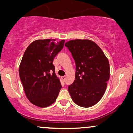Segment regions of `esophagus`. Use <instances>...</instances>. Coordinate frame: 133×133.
Wrapping results in <instances>:
<instances>
[{
  "label": "esophagus",
  "mask_w": 133,
  "mask_h": 133,
  "mask_svg": "<svg viewBox=\"0 0 133 133\" xmlns=\"http://www.w3.org/2000/svg\"><path fill=\"white\" fill-rule=\"evenodd\" d=\"M62 81L63 82H65V79H66V77H65V76H62Z\"/></svg>",
  "instance_id": "esophagus-1"
}]
</instances>
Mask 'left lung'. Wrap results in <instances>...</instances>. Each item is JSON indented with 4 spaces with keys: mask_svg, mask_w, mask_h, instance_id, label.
<instances>
[{
    "mask_svg": "<svg viewBox=\"0 0 133 133\" xmlns=\"http://www.w3.org/2000/svg\"><path fill=\"white\" fill-rule=\"evenodd\" d=\"M76 63L75 80L68 86L71 99L80 107L96 104L104 94L110 79L108 60L90 40H72L65 44Z\"/></svg>",
    "mask_w": 133,
    "mask_h": 133,
    "instance_id": "left-lung-1",
    "label": "left lung"
}]
</instances>
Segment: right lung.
<instances>
[{"mask_svg":"<svg viewBox=\"0 0 133 133\" xmlns=\"http://www.w3.org/2000/svg\"><path fill=\"white\" fill-rule=\"evenodd\" d=\"M64 42L37 40L25 50L19 66L20 79L27 98L36 106L44 108L52 104L62 88L52 62Z\"/></svg>","mask_w":133,"mask_h":133,"instance_id":"add662e5","label":"right lung"}]
</instances>
